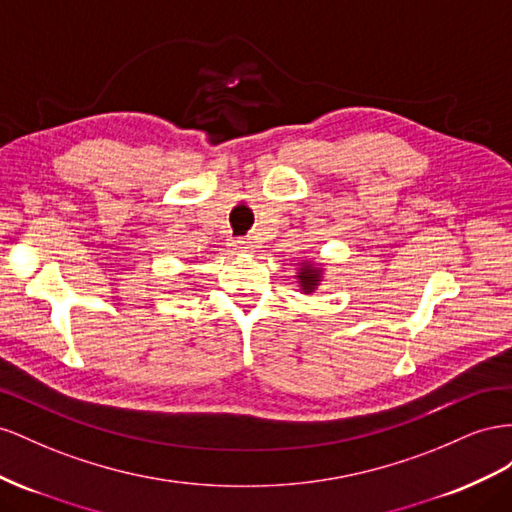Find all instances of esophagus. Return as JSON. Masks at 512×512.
I'll list each match as a JSON object with an SVG mask.
<instances>
[{
	"instance_id": "34e87169",
	"label": "esophagus",
	"mask_w": 512,
	"mask_h": 512,
	"mask_svg": "<svg viewBox=\"0 0 512 512\" xmlns=\"http://www.w3.org/2000/svg\"><path fill=\"white\" fill-rule=\"evenodd\" d=\"M233 248H236L238 253H251L253 251V242H251V238H240V240L233 242Z\"/></svg>"
}]
</instances>
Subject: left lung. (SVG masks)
Returning a JSON list of instances; mask_svg holds the SVG:
<instances>
[{"label":"left lung","mask_w":512,"mask_h":512,"mask_svg":"<svg viewBox=\"0 0 512 512\" xmlns=\"http://www.w3.org/2000/svg\"><path fill=\"white\" fill-rule=\"evenodd\" d=\"M321 272L324 270H321L319 266H313L311 261H304L298 270V283H300L302 294H313L321 281Z\"/></svg>","instance_id":"obj_1"}]
</instances>
